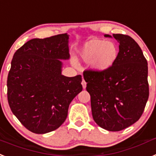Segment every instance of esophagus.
Here are the masks:
<instances>
[{
  "label": "esophagus",
  "instance_id": "1",
  "mask_svg": "<svg viewBox=\"0 0 156 156\" xmlns=\"http://www.w3.org/2000/svg\"><path fill=\"white\" fill-rule=\"evenodd\" d=\"M82 86H83V88L85 89L86 88V87H87V83H86V81L84 80V79L83 78V80H82Z\"/></svg>",
  "mask_w": 156,
  "mask_h": 156
}]
</instances>
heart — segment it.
I'll return each mask as SVG.
<instances>
[{
	"label": "heart",
	"instance_id": "b5f03b06",
	"mask_svg": "<svg viewBox=\"0 0 156 156\" xmlns=\"http://www.w3.org/2000/svg\"><path fill=\"white\" fill-rule=\"evenodd\" d=\"M118 55L116 45L111 42L101 39H92L83 46L81 56L83 61L91 62L93 68L97 70H105L115 62Z\"/></svg>",
	"mask_w": 156,
	"mask_h": 156
}]
</instances>
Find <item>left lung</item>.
<instances>
[{"instance_id":"left-lung-1","label":"left lung","mask_w":156,"mask_h":156,"mask_svg":"<svg viewBox=\"0 0 156 156\" xmlns=\"http://www.w3.org/2000/svg\"><path fill=\"white\" fill-rule=\"evenodd\" d=\"M119 42L116 61L105 70L87 69L83 78L91 95L93 119L108 131H121L141 117L149 96L147 62L133 38L104 34Z\"/></svg>"}]
</instances>
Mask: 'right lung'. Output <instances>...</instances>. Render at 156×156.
I'll list each match as a JSON object with an SVG mask.
<instances>
[{
	"label": "right lung",
	"mask_w": 156,
	"mask_h": 156,
	"mask_svg": "<svg viewBox=\"0 0 156 156\" xmlns=\"http://www.w3.org/2000/svg\"><path fill=\"white\" fill-rule=\"evenodd\" d=\"M69 35L33 38L16 51L7 80L12 112L34 133L62 126L70 102L82 89V77L62 75L59 59H69Z\"/></svg>",
	"instance_id": "add662e5"
}]
</instances>
